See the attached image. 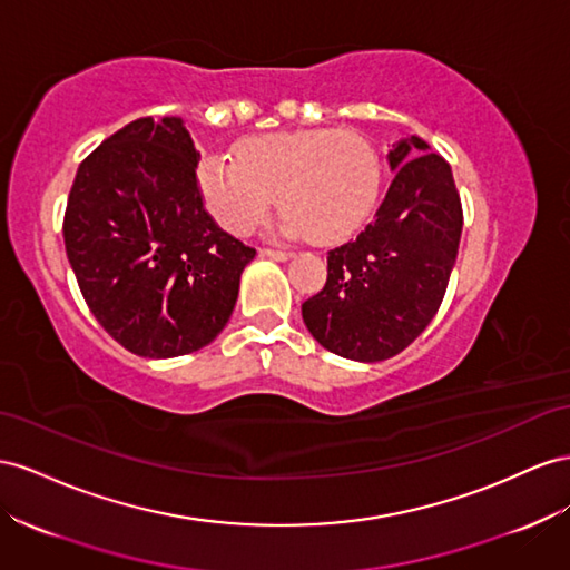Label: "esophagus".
<instances>
[{
  "label": "esophagus",
  "instance_id": "obj_1",
  "mask_svg": "<svg viewBox=\"0 0 570 570\" xmlns=\"http://www.w3.org/2000/svg\"><path fill=\"white\" fill-rule=\"evenodd\" d=\"M261 256H268L273 261H287L292 256V252H287V249H261Z\"/></svg>",
  "mask_w": 570,
  "mask_h": 570
}]
</instances>
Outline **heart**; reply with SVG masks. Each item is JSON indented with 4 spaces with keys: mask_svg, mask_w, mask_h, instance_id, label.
<instances>
[{
    "mask_svg": "<svg viewBox=\"0 0 570 570\" xmlns=\"http://www.w3.org/2000/svg\"><path fill=\"white\" fill-rule=\"evenodd\" d=\"M381 181L379 156L364 136L295 129L252 136L233 158L198 165V189L223 229L237 237L266 220L278 194L289 235L321 244L345 239L372 210Z\"/></svg>",
    "mask_w": 570,
    "mask_h": 570,
    "instance_id": "obj_1",
    "label": "heart"
}]
</instances>
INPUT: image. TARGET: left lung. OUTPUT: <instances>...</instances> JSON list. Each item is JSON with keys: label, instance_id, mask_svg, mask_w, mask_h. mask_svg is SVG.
<instances>
[{"label": "left lung", "instance_id": "obj_1", "mask_svg": "<svg viewBox=\"0 0 570 570\" xmlns=\"http://www.w3.org/2000/svg\"><path fill=\"white\" fill-rule=\"evenodd\" d=\"M395 173L362 233L328 252V278L302 304L328 352L381 362L403 352L439 312L455 266L463 206L451 165L420 136L389 150Z\"/></svg>", "mask_w": 570, "mask_h": 570}]
</instances>
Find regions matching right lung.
<instances>
[{
	"mask_svg": "<svg viewBox=\"0 0 570 570\" xmlns=\"http://www.w3.org/2000/svg\"><path fill=\"white\" fill-rule=\"evenodd\" d=\"M202 160L179 117H141L79 165L65 247L100 326L138 357L189 355L233 316L256 249L204 208Z\"/></svg>",
	"mask_w": 570,
	"mask_h": 570,
	"instance_id": "add662e5",
	"label": "right lung"
}]
</instances>
